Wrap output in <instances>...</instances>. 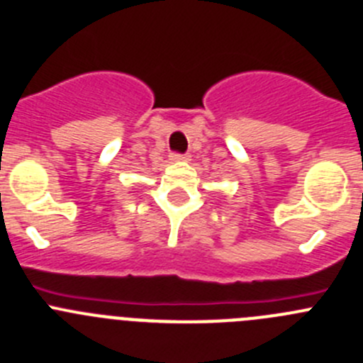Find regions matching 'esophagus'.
<instances>
[{
    "mask_svg": "<svg viewBox=\"0 0 363 363\" xmlns=\"http://www.w3.org/2000/svg\"><path fill=\"white\" fill-rule=\"evenodd\" d=\"M185 158H187V155H182V153H171V157H169V160H171L172 164H174V162H182V160H185Z\"/></svg>",
    "mask_w": 363,
    "mask_h": 363,
    "instance_id": "1",
    "label": "esophagus"
}]
</instances>
